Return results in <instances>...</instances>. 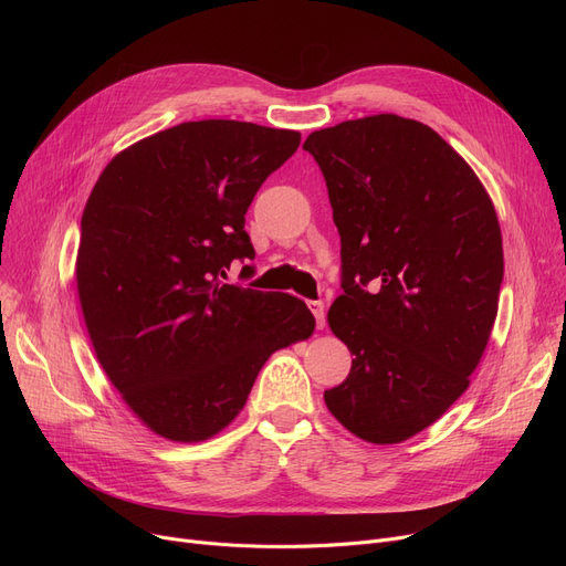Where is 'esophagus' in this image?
<instances>
[{"instance_id": "esophagus-1", "label": "esophagus", "mask_w": 566, "mask_h": 566, "mask_svg": "<svg viewBox=\"0 0 566 566\" xmlns=\"http://www.w3.org/2000/svg\"><path fill=\"white\" fill-rule=\"evenodd\" d=\"M307 307H310V312H312L314 318H316V328L321 331L323 325H325V305H323V301H310Z\"/></svg>"}]
</instances>
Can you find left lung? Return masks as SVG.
Returning <instances> with one entry per match:
<instances>
[{"label": "left lung", "mask_w": 566, "mask_h": 566, "mask_svg": "<svg viewBox=\"0 0 566 566\" xmlns=\"http://www.w3.org/2000/svg\"><path fill=\"white\" fill-rule=\"evenodd\" d=\"M342 238L331 331L353 363L323 399L358 438L401 442L470 385L504 273L493 201L429 126L376 114L312 133Z\"/></svg>", "instance_id": "1"}]
</instances>
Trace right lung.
<instances>
[{
  "label": "right lung",
  "instance_id": "obj_1",
  "mask_svg": "<svg viewBox=\"0 0 566 566\" xmlns=\"http://www.w3.org/2000/svg\"><path fill=\"white\" fill-rule=\"evenodd\" d=\"M301 133L188 122L112 158L82 213L77 293L96 358L158 436L199 442L243 410L271 355L312 337L289 293L227 284L254 259L245 213ZM243 277L252 265H243Z\"/></svg>",
  "mask_w": 566,
  "mask_h": 566
}]
</instances>
